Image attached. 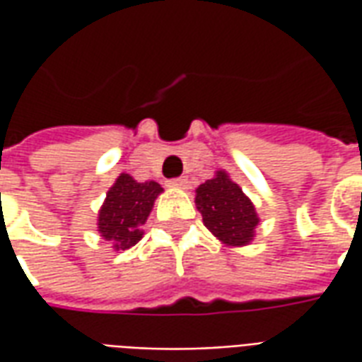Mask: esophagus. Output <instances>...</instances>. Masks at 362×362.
I'll return each mask as SVG.
<instances>
[{
	"mask_svg": "<svg viewBox=\"0 0 362 362\" xmlns=\"http://www.w3.org/2000/svg\"><path fill=\"white\" fill-rule=\"evenodd\" d=\"M168 186H170V188H186V186H188V178H184V176H180V178H173V180L168 182Z\"/></svg>",
	"mask_w": 362,
	"mask_h": 362,
	"instance_id": "1",
	"label": "esophagus"
}]
</instances>
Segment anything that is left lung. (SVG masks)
I'll list each match as a JSON object with an SVG mask.
<instances>
[{
	"instance_id": "obj_1",
	"label": "left lung",
	"mask_w": 362,
	"mask_h": 362,
	"mask_svg": "<svg viewBox=\"0 0 362 362\" xmlns=\"http://www.w3.org/2000/svg\"><path fill=\"white\" fill-rule=\"evenodd\" d=\"M196 207L205 227L223 244L246 246L254 240L259 223L256 207L225 170H217L215 178L196 189Z\"/></svg>"
}]
</instances>
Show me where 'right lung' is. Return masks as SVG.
<instances>
[{
	"label": "right lung",
	"mask_w": 362,
	"mask_h": 362,
	"mask_svg": "<svg viewBox=\"0 0 362 362\" xmlns=\"http://www.w3.org/2000/svg\"><path fill=\"white\" fill-rule=\"evenodd\" d=\"M160 192L163 188L155 180L137 182L126 173L116 178L106 192L96 223L100 236L114 250H127L141 240V227Z\"/></svg>",
	"instance_id": "add662e5"
}]
</instances>
